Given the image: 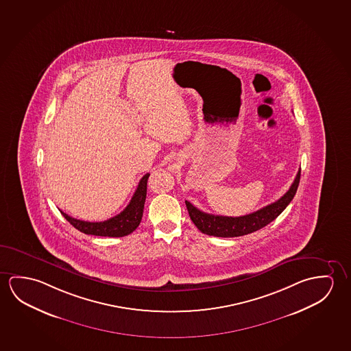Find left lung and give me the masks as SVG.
I'll return each mask as SVG.
<instances>
[{"label":"left lung","mask_w":351,"mask_h":351,"mask_svg":"<svg viewBox=\"0 0 351 351\" xmlns=\"http://www.w3.org/2000/svg\"><path fill=\"white\" fill-rule=\"evenodd\" d=\"M301 169L298 171L294 182L289 190L279 199L269 204L267 206L262 207L256 212H252L240 217H228V216H218L202 212L195 207L189 201H185V205L189 212L190 218L197 229L207 235L221 237V238H234L241 237L246 234L254 233L258 229L266 227L267 224L274 221L279 215L288 206L290 201L294 199L296 190L300 183Z\"/></svg>","instance_id":"1"}]
</instances>
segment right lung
I'll return each mask as SVG.
<instances>
[{
    "mask_svg": "<svg viewBox=\"0 0 351 351\" xmlns=\"http://www.w3.org/2000/svg\"><path fill=\"white\" fill-rule=\"evenodd\" d=\"M149 177H150V174L146 173L141 178L128 206L125 207L119 215L110 218L107 221L86 222V221H80L77 218L71 217L64 212L61 211V213L74 228L78 229L82 233L97 235V237H112V238L125 237L128 234L133 233L141 222Z\"/></svg>",
    "mask_w": 351,
    "mask_h": 351,
    "instance_id": "right-lung-1",
    "label": "right lung"
}]
</instances>
